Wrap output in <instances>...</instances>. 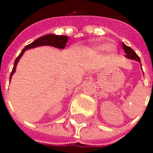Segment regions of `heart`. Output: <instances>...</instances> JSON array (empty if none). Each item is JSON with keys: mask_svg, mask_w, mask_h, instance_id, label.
I'll return each mask as SVG.
<instances>
[{"mask_svg": "<svg viewBox=\"0 0 153 153\" xmlns=\"http://www.w3.org/2000/svg\"><path fill=\"white\" fill-rule=\"evenodd\" d=\"M108 49L109 51H113L114 50V46L113 45H108V46H106V45L102 44V45H99L97 47V49L98 50H105V49Z\"/></svg>", "mask_w": 153, "mask_h": 153, "instance_id": "heart-1", "label": "heart"}]
</instances>
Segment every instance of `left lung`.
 <instances>
[{
	"label": "left lung",
	"mask_w": 153,
	"mask_h": 153,
	"mask_svg": "<svg viewBox=\"0 0 153 153\" xmlns=\"http://www.w3.org/2000/svg\"><path fill=\"white\" fill-rule=\"evenodd\" d=\"M123 50L125 51V53H126V54H125V57L130 59H134V60H136V61L140 62V57L135 53V52L131 48L126 46L124 43H123Z\"/></svg>",
	"instance_id": "left-lung-1"
}]
</instances>
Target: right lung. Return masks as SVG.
<instances>
[{
  "label": "right lung",
  "mask_w": 153,
  "mask_h": 153,
  "mask_svg": "<svg viewBox=\"0 0 153 153\" xmlns=\"http://www.w3.org/2000/svg\"><path fill=\"white\" fill-rule=\"evenodd\" d=\"M68 41V36H56V35H53V34H49V35H46L44 36H42L40 38L36 39V41H34L32 43L27 45L26 47L22 50L20 53V54L17 57V59H15L14 65L13 68V71L11 72L10 75V79L13 76V74L15 72V70H16V66H17V64L19 60L23 53H25V51L27 49H30V48H36V47H40V46H44V45H48V46H52V47H54V48H65V47L66 46Z\"/></svg>",
  "instance_id": "right-lung-1"
}]
</instances>
